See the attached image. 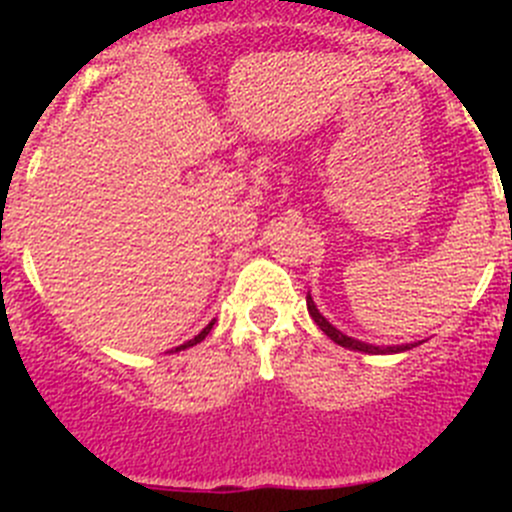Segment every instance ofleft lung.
Here are the masks:
<instances>
[{"label":"left lung","mask_w":512,"mask_h":512,"mask_svg":"<svg viewBox=\"0 0 512 512\" xmlns=\"http://www.w3.org/2000/svg\"><path fill=\"white\" fill-rule=\"evenodd\" d=\"M307 309H309V317L317 322V327L322 329V332L327 334L332 342H337L339 347H344V349H354V352H364V354H396V352H406V349H414V344H401V347H374V344H366V342H359V339L347 337V334L339 332L337 327H332V324H329L327 319L319 314V309L314 307V302L309 294H307Z\"/></svg>","instance_id":"8db88e82"}]
</instances>
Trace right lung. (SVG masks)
<instances>
[{"instance_id":"right-lung-1","label":"right lung","mask_w":512,"mask_h":512,"mask_svg":"<svg viewBox=\"0 0 512 512\" xmlns=\"http://www.w3.org/2000/svg\"><path fill=\"white\" fill-rule=\"evenodd\" d=\"M210 329H213V322H210V324H208V327H205V329H203V332H200V334H198V337H195V339H190V342H185V344H180V347H175V352H180V349H188V347H195V344H198V342H203V339H205V337H208V334H210Z\"/></svg>"}]
</instances>
